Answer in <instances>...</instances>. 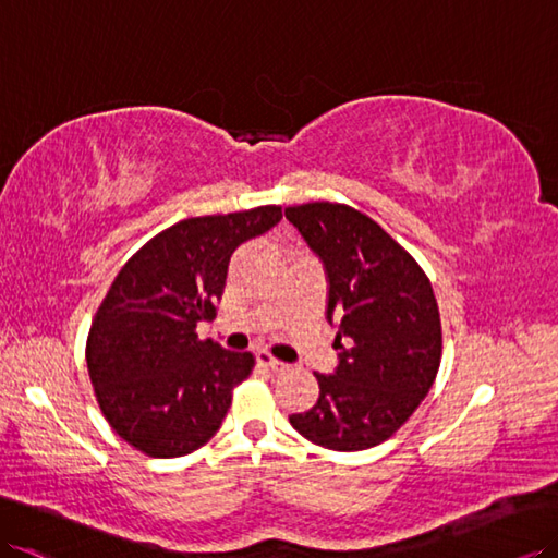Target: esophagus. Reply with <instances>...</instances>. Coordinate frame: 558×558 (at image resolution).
I'll use <instances>...</instances> for the list:
<instances>
[{
  "instance_id": "esophagus-1",
  "label": "esophagus",
  "mask_w": 558,
  "mask_h": 558,
  "mask_svg": "<svg viewBox=\"0 0 558 558\" xmlns=\"http://www.w3.org/2000/svg\"><path fill=\"white\" fill-rule=\"evenodd\" d=\"M255 360H257V362H260L263 366H269V369H271V372H283V369H287V364H283V362H279L277 357H271L267 350H257V352H255Z\"/></svg>"
}]
</instances>
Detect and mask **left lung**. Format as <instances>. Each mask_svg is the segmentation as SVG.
Returning a JSON list of instances; mask_svg holds the SVG:
<instances>
[{
  "mask_svg": "<svg viewBox=\"0 0 558 558\" xmlns=\"http://www.w3.org/2000/svg\"><path fill=\"white\" fill-rule=\"evenodd\" d=\"M319 257L338 364L291 426L310 442L357 452L388 440L436 381L442 333L428 277L372 217L341 203L283 210Z\"/></svg>",
  "mask_w": 558,
  "mask_h": 558,
  "instance_id": "left-lung-1",
  "label": "left lung"
}]
</instances>
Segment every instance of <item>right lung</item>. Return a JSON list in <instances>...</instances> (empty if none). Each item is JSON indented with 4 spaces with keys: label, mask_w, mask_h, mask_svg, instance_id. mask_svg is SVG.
Instances as JSON below:
<instances>
[{
    "label": "right lung",
    "mask_w": 558,
    "mask_h": 558,
    "mask_svg": "<svg viewBox=\"0 0 558 558\" xmlns=\"http://www.w3.org/2000/svg\"><path fill=\"white\" fill-rule=\"evenodd\" d=\"M279 206L189 217L134 253L108 289L87 338V369L108 424L148 457L206 445L253 369L251 352L201 341L234 251L269 232Z\"/></svg>",
    "instance_id": "1"
}]
</instances>
